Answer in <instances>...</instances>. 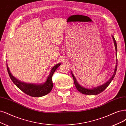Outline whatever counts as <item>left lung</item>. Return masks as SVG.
Wrapping results in <instances>:
<instances>
[{
  "label": "left lung",
  "instance_id": "left-lung-1",
  "mask_svg": "<svg viewBox=\"0 0 126 126\" xmlns=\"http://www.w3.org/2000/svg\"><path fill=\"white\" fill-rule=\"evenodd\" d=\"M111 37H112V38H113V40L114 45H115V47L116 57V65L115 66V68L113 76H111V77L110 79L108 81L106 82L105 83H104V84L102 85L101 86L92 88H90V89H89V88H85L84 87L81 86L79 84V83L78 82L75 77L74 76V74L71 72V74L72 75L73 79H74V83H75V86L76 88V89L79 91L80 93H81V94H86V95H96V94H100V93L102 92V91H103L106 89V88L109 86V85L110 84V83L111 82V81L113 80V78H114V77L116 75V71H117V43H116V40L115 39V38L114 37V36L111 35Z\"/></svg>",
  "mask_w": 126,
  "mask_h": 126
}]
</instances>
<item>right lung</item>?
<instances>
[{"label":"right lung","mask_w":126,"mask_h":126,"mask_svg":"<svg viewBox=\"0 0 126 126\" xmlns=\"http://www.w3.org/2000/svg\"><path fill=\"white\" fill-rule=\"evenodd\" d=\"M61 63L56 64L51 69L49 75H48L46 81L44 83L40 84L36 83H26L21 81L12 75L7 63V68L8 74L11 80L16 86L24 92L25 94L33 97H41L48 94L51 91L53 87L52 77L54 72L61 65Z\"/></svg>","instance_id":"obj_1"}]
</instances>
